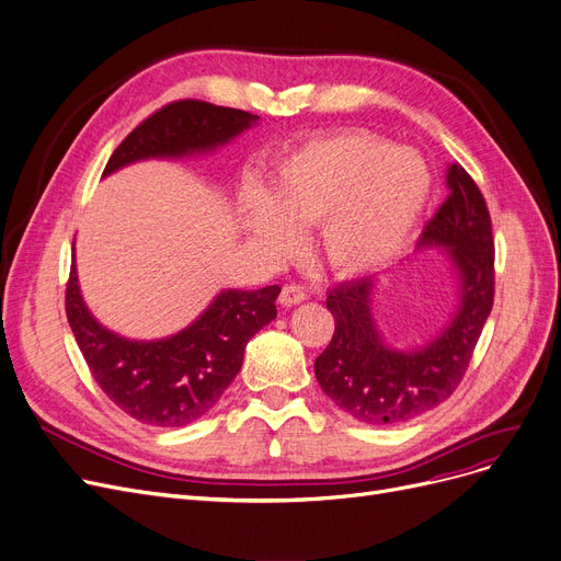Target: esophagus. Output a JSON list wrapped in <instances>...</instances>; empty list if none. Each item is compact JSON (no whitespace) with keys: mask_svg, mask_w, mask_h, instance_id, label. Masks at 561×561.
<instances>
[{"mask_svg":"<svg viewBox=\"0 0 561 561\" xmlns=\"http://www.w3.org/2000/svg\"><path fill=\"white\" fill-rule=\"evenodd\" d=\"M305 300H307V290L302 286H298V284H286L282 288V294H279V305L282 307H296V305H300Z\"/></svg>","mask_w":561,"mask_h":561,"instance_id":"obj_1","label":"esophagus"}]
</instances>
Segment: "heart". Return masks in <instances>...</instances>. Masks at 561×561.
Returning a JSON list of instances; mask_svg holds the SVG:
<instances>
[{
    "instance_id": "1",
    "label": "heart",
    "mask_w": 561,
    "mask_h": 561,
    "mask_svg": "<svg viewBox=\"0 0 561 561\" xmlns=\"http://www.w3.org/2000/svg\"><path fill=\"white\" fill-rule=\"evenodd\" d=\"M431 194L426 162L369 133H336L286 156L267 192H242V227L256 248L284 254L298 229L319 225L323 263L341 277L392 261L420 222Z\"/></svg>"
}]
</instances>
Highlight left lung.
I'll return each mask as SVG.
<instances>
[{"instance_id": "8db88e82", "label": "left lung", "mask_w": 561, "mask_h": 561, "mask_svg": "<svg viewBox=\"0 0 561 561\" xmlns=\"http://www.w3.org/2000/svg\"><path fill=\"white\" fill-rule=\"evenodd\" d=\"M449 197L426 225L422 248L443 250L454 267L458 302L449 323L420 348L389 346L374 316L376 277L330 290V346L313 371L323 392L364 424H403L451 397L466 376L495 294V245L483 194L460 164L447 172Z\"/></svg>"}]
</instances>
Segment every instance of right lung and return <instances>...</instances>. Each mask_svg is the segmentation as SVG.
Listing matches in <instances>:
<instances>
[{"label": "right lung", "instance_id": "1", "mask_svg": "<svg viewBox=\"0 0 561 561\" xmlns=\"http://www.w3.org/2000/svg\"><path fill=\"white\" fill-rule=\"evenodd\" d=\"M259 116L204 101L164 105L118 144L103 176L139 160L204 156L256 126ZM76 250V248H72ZM279 286L225 288L181 332L137 341L99 321L84 305L76 261L66 286V316L93 380L141 424L185 426L220 401L242 367L248 341L277 316Z\"/></svg>", "mask_w": 561, "mask_h": 561}]
</instances>
